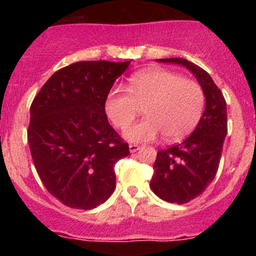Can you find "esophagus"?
Here are the masks:
<instances>
[{"label": "esophagus", "instance_id": "obj_1", "mask_svg": "<svg viewBox=\"0 0 256 256\" xmlns=\"http://www.w3.org/2000/svg\"><path fill=\"white\" fill-rule=\"evenodd\" d=\"M140 148H141V146H140V144H130V152H136V151H138Z\"/></svg>", "mask_w": 256, "mask_h": 256}]
</instances>
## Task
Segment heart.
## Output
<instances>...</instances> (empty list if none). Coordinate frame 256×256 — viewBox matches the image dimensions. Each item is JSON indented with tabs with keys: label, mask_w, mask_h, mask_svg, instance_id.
<instances>
[{
	"label": "heart",
	"mask_w": 256,
	"mask_h": 256,
	"mask_svg": "<svg viewBox=\"0 0 256 256\" xmlns=\"http://www.w3.org/2000/svg\"><path fill=\"white\" fill-rule=\"evenodd\" d=\"M126 91L115 90L105 101V112L112 126L126 130L140 108L144 121L126 130V140L148 142L162 133L165 141H180L195 130L205 108V94L200 83L168 70L151 69L130 79Z\"/></svg>",
	"instance_id": "1"
}]
</instances>
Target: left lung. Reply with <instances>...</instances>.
I'll use <instances>...</instances> for the list:
<instances>
[{"instance_id":"8db88e82","label":"left lung","mask_w":256,"mask_h":256,"mask_svg":"<svg viewBox=\"0 0 256 256\" xmlns=\"http://www.w3.org/2000/svg\"><path fill=\"white\" fill-rule=\"evenodd\" d=\"M191 70L204 90L206 106L194 133L182 144L158 151L150 187L162 200L184 204L206 190L216 178L227 134L224 96L202 68L182 58H159Z\"/></svg>"}]
</instances>
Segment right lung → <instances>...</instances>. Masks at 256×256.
<instances>
[{
  "label": "right lung",
  "mask_w": 256,
  "mask_h": 256,
  "mask_svg": "<svg viewBox=\"0 0 256 256\" xmlns=\"http://www.w3.org/2000/svg\"><path fill=\"white\" fill-rule=\"evenodd\" d=\"M128 65L70 64L52 74L32 102V159L47 191L66 206L94 209L114 192V165L130 155V146L108 124L105 101Z\"/></svg>",
  "instance_id": "obj_1"
}]
</instances>
